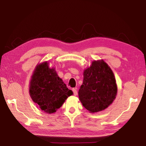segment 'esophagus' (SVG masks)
Here are the masks:
<instances>
[{
    "label": "esophagus",
    "mask_w": 146,
    "mask_h": 146,
    "mask_svg": "<svg viewBox=\"0 0 146 146\" xmlns=\"http://www.w3.org/2000/svg\"><path fill=\"white\" fill-rule=\"evenodd\" d=\"M73 94H74V95H77V94H78V92H77V88H73Z\"/></svg>",
    "instance_id": "obj_1"
}]
</instances>
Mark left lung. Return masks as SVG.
I'll list each match as a JSON object with an SVG mask.
<instances>
[{
    "instance_id": "left-lung-1",
    "label": "left lung",
    "mask_w": 146,
    "mask_h": 146,
    "mask_svg": "<svg viewBox=\"0 0 146 146\" xmlns=\"http://www.w3.org/2000/svg\"><path fill=\"white\" fill-rule=\"evenodd\" d=\"M117 91L116 81L110 68L103 60L95 61L84 71L78 96L83 106L94 113L109 106L115 98Z\"/></svg>"
}]
</instances>
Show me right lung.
<instances>
[{
    "instance_id": "add662e5",
    "label": "right lung",
    "mask_w": 146,
    "mask_h": 146,
    "mask_svg": "<svg viewBox=\"0 0 146 146\" xmlns=\"http://www.w3.org/2000/svg\"><path fill=\"white\" fill-rule=\"evenodd\" d=\"M29 94L34 102L48 113L56 111L65 100L73 95L54 68L47 62L37 66L31 81Z\"/></svg>"
}]
</instances>
